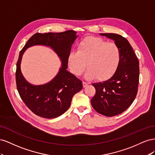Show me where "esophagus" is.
Masks as SVG:
<instances>
[{"instance_id":"34e87169","label":"esophagus","mask_w":155,"mask_h":155,"mask_svg":"<svg viewBox=\"0 0 155 155\" xmlns=\"http://www.w3.org/2000/svg\"><path fill=\"white\" fill-rule=\"evenodd\" d=\"M83 87L85 88L86 87L87 85H88V83L85 82V81H83Z\"/></svg>"}]
</instances>
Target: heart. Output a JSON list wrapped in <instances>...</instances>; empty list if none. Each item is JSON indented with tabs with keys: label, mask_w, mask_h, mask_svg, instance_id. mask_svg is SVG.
Returning a JSON list of instances; mask_svg holds the SVG:
<instances>
[{
	"label": "heart",
	"mask_w": 155,
	"mask_h": 155,
	"mask_svg": "<svg viewBox=\"0 0 155 155\" xmlns=\"http://www.w3.org/2000/svg\"><path fill=\"white\" fill-rule=\"evenodd\" d=\"M121 54L118 46L95 37H87L78 45L77 51H72L68 58V66L76 76H80L87 64L86 79L105 81L118 70Z\"/></svg>",
	"instance_id": "obj_1"
}]
</instances>
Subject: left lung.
<instances>
[{"label":"left lung","mask_w":155,"mask_h":155,"mask_svg":"<svg viewBox=\"0 0 155 155\" xmlns=\"http://www.w3.org/2000/svg\"><path fill=\"white\" fill-rule=\"evenodd\" d=\"M113 40L120 50L121 58L118 70L107 80L93 83L96 94L91 105L98 113L106 116L121 114L132 104L138 92L139 61L129 41L116 34H100Z\"/></svg>","instance_id":"8db88e82"}]
</instances>
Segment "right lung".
<instances>
[{"label": "right lung", "instance_id": "1", "mask_svg": "<svg viewBox=\"0 0 155 155\" xmlns=\"http://www.w3.org/2000/svg\"><path fill=\"white\" fill-rule=\"evenodd\" d=\"M76 34L74 30L37 33L30 37L20 51L15 74L17 91L26 105L37 116L54 118L62 115L68 109L74 95L83 88L82 81L67 70L72 45L78 36ZM35 45H45L52 49L62 62L58 74L50 82L39 86L32 85L28 82L20 70L24 51Z\"/></svg>", "mask_w": 155, "mask_h": 155}]
</instances>
